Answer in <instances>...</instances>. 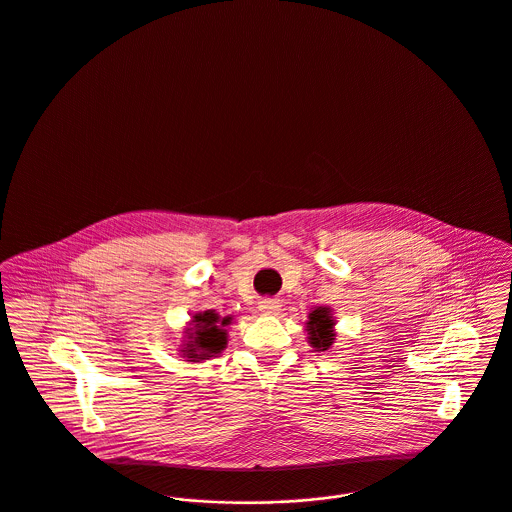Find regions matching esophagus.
<instances>
[{"mask_svg": "<svg viewBox=\"0 0 512 512\" xmlns=\"http://www.w3.org/2000/svg\"><path fill=\"white\" fill-rule=\"evenodd\" d=\"M258 308L264 312V314H275L281 310V301L279 299H262L258 303Z\"/></svg>", "mask_w": 512, "mask_h": 512, "instance_id": "esophagus-1", "label": "esophagus"}]
</instances>
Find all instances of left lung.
<instances>
[{"instance_id":"left-lung-1","label":"left lung","mask_w":512,"mask_h":512,"mask_svg":"<svg viewBox=\"0 0 512 512\" xmlns=\"http://www.w3.org/2000/svg\"><path fill=\"white\" fill-rule=\"evenodd\" d=\"M305 332L310 347L316 351H326L332 347L336 340V318L330 307H316L308 312V320L305 322Z\"/></svg>"}]
</instances>
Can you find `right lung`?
Here are the masks:
<instances>
[{
  "mask_svg": "<svg viewBox=\"0 0 512 512\" xmlns=\"http://www.w3.org/2000/svg\"><path fill=\"white\" fill-rule=\"evenodd\" d=\"M233 324V316H221L215 310L196 312L184 328V340L178 351L188 363H202L217 357L227 347V326Z\"/></svg>",
  "mask_w": 512,
  "mask_h": 512,
  "instance_id": "add662e5",
  "label": "right lung"
}]
</instances>
